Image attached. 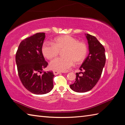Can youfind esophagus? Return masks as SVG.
<instances>
[{
    "label": "esophagus",
    "instance_id": "esophagus-1",
    "mask_svg": "<svg viewBox=\"0 0 125 125\" xmlns=\"http://www.w3.org/2000/svg\"><path fill=\"white\" fill-rule=\"evenodd\" d=\"M53 74L55 75L59 74L61 73L60 72H59L58 71H56V70H53Z\"/></svg>",
    "mask_w": 125,
    "mask_h": 125
}]
</instances>
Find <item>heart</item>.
<instances>
[{"mask_svg":"<svg viewBox=\"0 0 125 125\" xmlns=\"http://www.w3.org/2000/svg\"><path fill=\"white\" fill-rule=\"evenodd\" d=\"M63 51L64 57L55 59L50 63V67L54 70L65 72L77 64L83 62L86 56L88 48L83 42L70 35H65L56 37L54 42H46L42 47L43 56L48 60H52L58 56L60 50Z\"/></svg>","mask_w":125,"mask_h":125,"instance_id":"heart-1","label":"heart"}]
</instances>
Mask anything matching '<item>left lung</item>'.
Returning a JSON list of instances; mask_svg holds the SVG:
<instances>
[{
	"label": "left lung",
	"instance_id": "8db88e82",
	"mask_svg": "<svg viewBox=\"0 0 125 125\" xmlns=\"http://www.w3.org/2000/svg\"><path fill=\"white\" fill-rule=\"evenodd\" d=\"M85 35L89 53L79 68L83 72L76 73L75 81L70 85L71 89L78 93L88 92L94 88L100 79L106 61L104 46L94 36ZM80 73L82 76L79 75Z\"/></svg>",
	"mask_w": 125,
	"mask_h": 125
}]
</instances>
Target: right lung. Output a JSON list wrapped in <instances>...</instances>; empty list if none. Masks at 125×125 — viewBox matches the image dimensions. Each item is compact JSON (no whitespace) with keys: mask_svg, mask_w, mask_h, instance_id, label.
Wrapping results in <instances>:
<instances>
[{"mask_svg":"<svg viewBox=\"0 0 125 125\" xmlns=\"http://www.w3.org/2000/svg\"><path fill=\"white\" fill-rule=\"evenodd\" d=\"M45 38V33L41 32L25 39L20 43L15 56L21 82L25 88L35 94H46L53 87V73L42 71L48 65L42 52Z\"/></svg>","mask_w":125,"mask_h":125,"instance_id":"right-lung-1","label":"right lung"}]
</instances>
